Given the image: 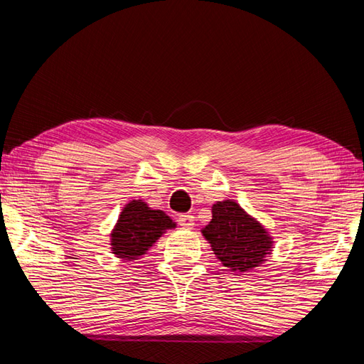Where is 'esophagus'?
Masks as SVG:
<instances>
[{
	"mask_svg": "<svg viewBox=\"0 0 364 364\" xmlns=\"http://www.w3.org/2000/svg\"><path fill=\"white\" fill-rule=\"evenodd\" d=\"M178 223H180V227L191 230L192 227H194V215H191V214H181L180 218H178Z\"/></svg>",
	"mask_w": 364,
	"mask_h": 364,
	"instance_id": "obj_1",
	"label": "esophagus"
}]
</instances>
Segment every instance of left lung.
Here are the masks:
<instances>
[{
	"mask_svg": "<svg viewBox=\"0 0 364 364\" xmlns=\"http://www.w3.org/2000/svg\"><path fill=\"white\" fill-rule=\"evenodd\" d=\"M213 219L202 235L218 259L233 272L242 274L259 267L272 255L274 237L235 200L211 206Z\"/></svg>",
	"mask_w": 364,
	"mask_h": 364,
	"instance_id": "obj_1",
	"label": "left lung"
}]
</instances>
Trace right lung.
<instances>
[{"mask_svg":"<svg viewBox=\"0 0 364 364\" xmlns=\"http://www.w3.org/2000/svg\"><path fill=\"white\" fill-rule=\"evenodd\" d=\"M176 227L161 210H153L144 200H131L125 205L111 231V253L122 261H134L146 255L153 244Z\"/></svg>","mask_w":364,"mask_h":364,"instance_id":"add662e5","label":"right lung"}]
</instances>
